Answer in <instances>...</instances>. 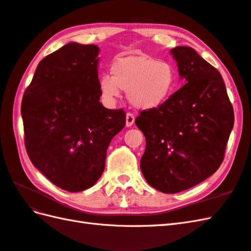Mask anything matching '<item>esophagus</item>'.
<instances>
[{"label": "esophagus", "instance_id": "1", "mask_svg": "<svg viewBox=\"0 0 251 251\" xmlns=\"http://www.w3.org/2000/svg\"><path fill=\"white\" fill-rule=\"evenodd\" d=\"M134 121H135V116H134L132 113H126V126L129 127L131 126Z\"/></svg>", "mask_w": 251, "mask_h": 251}]
</instances>
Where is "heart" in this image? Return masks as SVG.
Here are the masks:
<instances>
[{
  "label": "heart",
  "mask_w": 251,
  "mask_h": 251,
  "mask_svg": "<svg viewBox=\"0 0 251 251\" xmlns=\"http://www.w3.org/2000/svg\"><path fill=\"white\" fill-rule=\"evenodd\" d=\"M176 73L167 60L150 56L119 58L111 67V75L99 79L101 96L108 104L115 102L120 89L126 91L127 100L140 109H151L164 104L176 89Z\"/></svg>",
  "instance_id": "heart-1"
}]
</instances>
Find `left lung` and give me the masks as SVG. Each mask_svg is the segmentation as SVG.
<instances>
[{"mask_svg":"<svg viewBox=\"0 0 251 251\" xmlns=\"http://www.w3.org/2000/svg\"><path fill=\"white\" fill-rule=\"evenodd\" d=\"M170 53L185 85L135 119L146 137L140 169L147 182L165 194L185 191L215 173L234 125L219 71L189 47Z\"/></svg>","mask_w":251,"mask_h":251,"instance_id":"obj_1","label":"left lung"}]
</instances>
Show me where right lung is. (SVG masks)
<instances>
[{"mask_svg": "<svg viewBox=\"0 0 251 251\" xmlns=\"http://www.w3.org/2000/svg\"><path fill=\"white\" fill-rule=\"evenodd\" d=\"M99 48L70 42L40 60L21 115L30 162L53 184L76 193L95 185L108 145L126 126L124 109L100 102Z\"/></svg>", "mask_w": 251, "mask_h": 251, "instance_id": "obj_1", "label": "right lung"}]
</instances>
